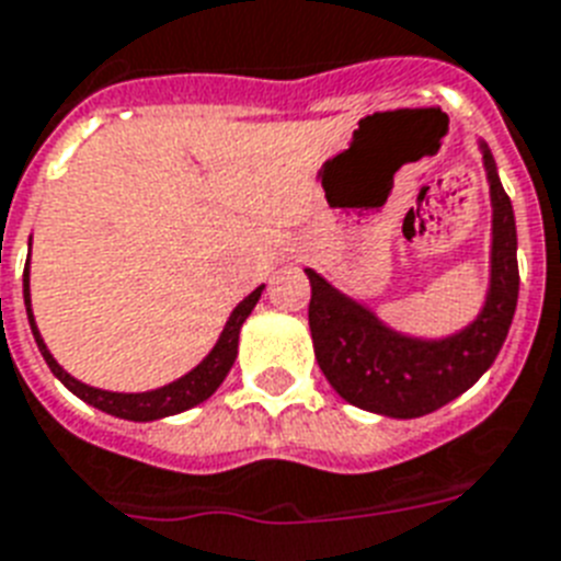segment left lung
<instances>
[{
    "mask_svg": "<svg viewBox=\"0 0 561 561\" xmlns=\"http://www.w3.org/2000/svg\"><path fill=\"white\" fill-rule=\"evenodd\" d=\"M478 147L490 181L493 244L484 308L470 325L440 340L400 334L366 305L305 267L311 279L313 354L328 383L352 407L403 421L421 417L463 394L502 352L518 302L516 216L493 154L484 140Z\"/></svg>",
    "mask_w": 561,
    "mask_h": 561,
    "instance_id": "1",
    "label": "left lung"
}]
</instances>
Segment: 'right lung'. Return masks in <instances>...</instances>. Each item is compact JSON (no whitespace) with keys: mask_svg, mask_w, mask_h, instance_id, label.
I'll use <instances>...</instances> for the list:
<instances>
[{"mask_svg":"<svg viewBox=\"0 0 561 561\" xmlns=\"http://www.w3.org/2000/svg\"><path fill=\"white\" fill-rule=\"evenodd\" d=\"M265 285H259L256 290L250 296H244L239 305L230 313V320H227L225 331L218 336V343L213 345V352L193 368V371H186L184 377H178L172 383L161 386V389L152 391H106V389H94V386L80 383L77 377H71L66 368L59 366L54 354L48 352V345L39 336V328L34 322V311H31V276H28V265H25V273H22V294H25V311H28V322H31V334L36 340V348L45 357L48 368L54 371L59 383L66 386L71 394H77L80 400H85L89 407L100 409V412L115 414V417H123V421H158V417H170V414L186 412V409L198 407L204 400L218 389V386L225 383L227 371L233 368L236 354H239V331L244 325V320L250 317V311L256 308L259 296H262Z\"/></svg>","mask_w":561,"mask_h":561,"instance_id":"right-lung-1","label":"right lung"}]
</instances>
